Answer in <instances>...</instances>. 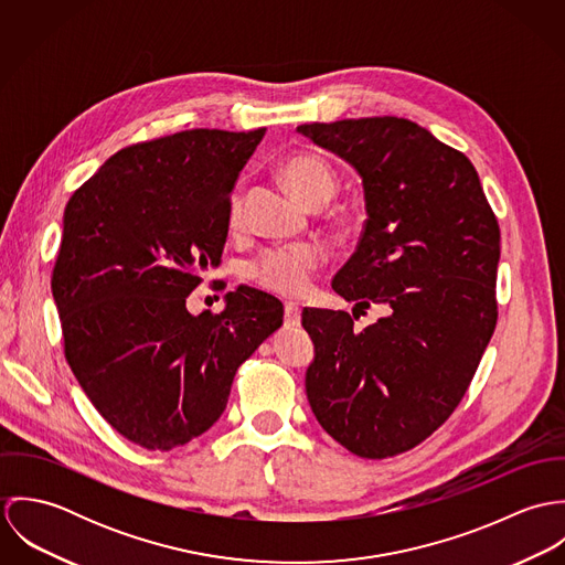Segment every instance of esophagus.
<instances>
[{
  "instance_id": "34e87169",
  "label": "esophagus",
  "mask_w": 565,
  "mask_h": 565,
  "mask_svg": "<svg viewBox=\"0 0 565 565\" xmlns=\"http://www.w3.org/2000/svg\"><path fill=\"white\" fill-rule=\"evenodd\" d=\"M285 323L287 326H298L300 323V309L294 302L285 305Z\"/></svg>"
}]
</instances>
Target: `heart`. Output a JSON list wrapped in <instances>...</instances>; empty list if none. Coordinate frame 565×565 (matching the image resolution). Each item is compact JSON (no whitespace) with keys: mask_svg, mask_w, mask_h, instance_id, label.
Here are the masks:
<instances>
[{"mask_svg":"<svg viewBox=\"0 0 565 565\" xmlns=\"http://www.w3.org/2000/svg\"><path fill=\"white\" fill-rule=\"evenodd\" d=\"M280 175L285 184L291 189V193L300 202H305L309 209H322L332 200L337 191V178L332 169L328 167V162L316 154H294L285 159L280 164ZM228 220H231V226L242 224V184L231 195ZM322 260V249L311 243L289 245V247H269L249 263L247 271H249V278L258 282L263 289L285 298H296L307 294V289L311 287L313 274L318 271Z\"/></svg>","mask_w":565,"mask_h":565,"instance_id":"obj_1","label":"heart"}]
</instances>
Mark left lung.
<instances>
[{
	"label": "left lung",
	"instance_id": "1",
	"mask_svg": "<svg viewBox=\"0 0 565 565\" xmlns=\"http://www.w3.org/2000/svg\"><path fill=\"white\" fill-rule=\"evenodd\" d=\"M298 132L354 167L365 226L332 289L354 309H305L316 345L307 398L323 430L363 459L406 452L461 403L493 334L500 228L475 164L401 117L305 124Z\"/></svg>",
	"mask_w": 565,
	"mask_h": 565
}]
</instances>
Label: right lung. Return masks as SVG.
Returning <instances> with one entry per match:
<instances>
[{"mask_svg":"<svg viewBox=\"0 0 565 565\" xmlns=\"http://www.w3.org/2000/svg\"><path fill=\"white\" fill-rule=\"evenodd\" d=\"M265 137L184 130L119 150L72 195L52 294L65 356L99 415L167 452L224 413L237 367L282 326V302L237 287L220 316L189 294L222 263L228 204Z\"/></svg>","mask_w":565,"mask_h":565,"instance_id":"obj_1","label":"right lung"}]
</instances>
